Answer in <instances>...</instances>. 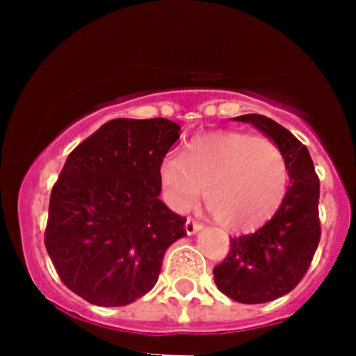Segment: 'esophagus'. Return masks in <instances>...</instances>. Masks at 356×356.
I'll return each instance as SVG.
<instances>
[{
	"label": "esophagus",
	"instance_id": "esophagus-1",
	"mask_svg": "<svg viewBox=\"0 0 356 356\" xmlns=\"http://www.w3.org/2000/svg\"><path fill=\"white\" fill-rule=\"evenodd\" d=\"M184 227H186V232H188V236H195L196 232L201 231V224H198L196 220H193V218H188V220H186Z\"/></svg>",
	"mask_w": 356,
	"mask_h": 356
}]
</instances>
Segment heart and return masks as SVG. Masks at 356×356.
<instances>
[{
	"mask_svg": "<svg viewBox=\"0 0 356 356\" xmlns=\"http://www.w3.org/2000/svg\"><path fill=\"white\" fill-rule=\"evenodd\" d=\"M165 204L186 213L207 196L215 220L231 232L267 224L289 184L286 158L272 139L239 131H211L188 143L184 155L168 152L158 165Z\"/></svg>",
	"mask_w": 356,
	"mask_h": 356,
	"instance_id": "heart-1",
	"label": "heart"
}]
</instances>
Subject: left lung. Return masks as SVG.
Segmentation results:
<instances>
[{"instance_id":"8db88e82","label":"left lung","mask_w":356,"mask_h":356,"mask_svg":"<svg viewBox=\"0 0 356 356\" xmlns=\"http://www.w3.org/2000/svg\"><path fill=\"white\" fill-rule=\"evenodd\" d=\"M251 124L277 145L289 170V188L274 217L253 234L231 239V251L213 268L217 288L246 305L267 303L298 286L321 239V184L307 146L272 118L248 113L232 118Z\"/></svg>"}]
</instances>
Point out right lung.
Wrapping results in <instances>:
<instances>
[{"instance_id":"right-lung-1","label":"right lung","mask_w":356,"mask_h":356,"mask_svg":"<svg viewBox=\"0 0 356 356\" xmlns=\"http://www.w3.org/2000/svg\"><path fill=\"white\" fill-rule=\"evenodd\" d=\"M167 118H115L67 158L49 198L44 243L68 289L124 307L156 284L186 218L160 200L158 165L179 139Z\"/></svg>"}]
</instances>
